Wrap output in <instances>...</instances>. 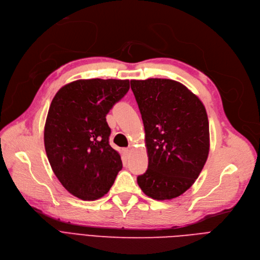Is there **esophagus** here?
Here are the masks:
<instances>
[{
	"label": "esophagus",
	"mask_w": 260,
	"mask_h": 260,
	"mask_svg": "<svg viewBox=\"0 0 260 260\" xmlns=\"http://www.w3.org/2000/svg\"><path fill=\"white\" fill-rule=\"evenodd\" d=\"M123 153H124V155L125 156H129L131 155V153H132V146H129V147H126V148H124L123 149Z\"/></svg>",
	"instance_id": "34e87169"
}]
</instances>
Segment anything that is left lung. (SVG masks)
Wrapping results in <instances>:
<instances>
[{"instance_id": "8db88e82", "label": "left lung", "mask_w": 260, "mask_h": 260, "mask_svg": "<svg viewBox=\"0 0 260 260\" xmlns=\"http://www.w3.org/2000/svg\"><path fill=\"white\" fill-rule=\"evenodd\" d=\"M131 87L141 113L148 157L138 185L155 200L178 197L196 181L209 156L206 107L174 80H132Z\"/></svg>"}]
</instances>
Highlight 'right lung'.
<instances>
[{
	"label": "right lung",
	"instance_id": "right-lung-1",
	"mask_svg": "<svg viewBox=\"0 0 260 260\" xmlns=\"http://www.w3.org/2000/svg\"><path fill=\"white\" fill-rule=\"evenodd\" d=\"M129 89L128 80H77L54 95L44 127L45 151L61 184L82 200L107 194L122 169L109 145L106 115Z\"/></svg>",
	"mask_w": 260,
	"mask_h": 260
}]
</instances>
